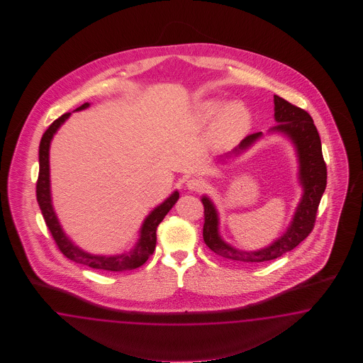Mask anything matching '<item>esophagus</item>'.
<instances>
[{
  "instance_id": "esophagus-1",
  "label": "esophagus",
  "mask_w": 363,
  "mask_h": 363,
  "mask_svg": "<svg viewBox=\"0 0 363 363\" xmlns=\"http://www.w3.org/2000/svg\"><path fill=\"white\" fill-rule=\"evenodd\" d=\"M186 186L187 189H190V190H193V191H201V190H203V187H205V181L201 179V178L193 177V178H190V179L187 181Z\"/></svg>"
}]
</instances>
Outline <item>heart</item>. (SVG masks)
Masks as SVG:
<instances>
[{
    "mask_svg": "<svg viewBox=\"0 0 363 363\" xmlns=\"http://www.w3.org/2000/svg\"><path fill=\"white\" fill-rule=\"evenodd\" d=\"M199 125L211 126V140L216 145L226 146L240 141L249 132L252 114L242 104H234L220 99H209L199 102L194 113Z\"/></svg>",
    "mask_w": 363,
    "mask_h": 363,
    "instance_id": "obj_1",
    "label": "heart"
}]
</instances>
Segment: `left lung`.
<instances>
[{"label":"left lung","instance_id":"left-lung-1","mask_svg":"<svg viewBox=\"0 0 363 363\" xmlns=\"http://www.w3.org/2000/svg\"><path fill=\"white\" fill-rule=\"evenodd\" d=\"M274 118L275 121L281 123H278L272 130L286 134L297 149L299 181L303 187V196L285 234L270 246H266L261 250H238L220 238L218 233V214L213 202L206 196L201 199L205 208L203 241L210 250L234 262H266L297 247L314 228L319 202L328 184V169L322 155L320 138L311 116L306 110L298 108L279 96H274ZM261 135V132L249 134L233 150V153L240 154L246 150Z\"/></svg>","mask_w":363,"mask_h":363}]
</instances>
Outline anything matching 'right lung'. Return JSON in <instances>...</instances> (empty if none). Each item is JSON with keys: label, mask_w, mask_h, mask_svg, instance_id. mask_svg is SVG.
<instances>
[{"label": "right lung", "mask_w": 363, "mask_h": 363, "mask_svg": "<svg viewBox=\"0 0 363 363\" xmlns=\"http://www.w3.org/2000/svg\"><path fill=\"white\" fill-rule=\"evenodd\" d=\"M90 104H84L76 110H84L88 108ZM70 113L62 114L60 118H57L44 133L41 143H40V152H38V161H40V172L37 179V202L40 205L41 213L44 216L45 223L49 231L52 233V237L55 238V245L58 246L60 252L69 258L70 261H74L77 264H86L89 267L99 269V270H108V272H126L133 270L140 266H143L147 258L153 254L157 243V228L165 218L166 214L176 205L179 193L174 191L170 197L164 201L160 206L146 217L143 220L141 228V235L137 242L135 247L130 253L117 254V255H97V254H89L79 249L73 242L66 237L62 230L60 222L57 220L52 197H50V178H49V147L50 141L53 138L55 132L60 129V126L69 118Z\"/></svg>", "instance_id": "1"}]
</instances>
